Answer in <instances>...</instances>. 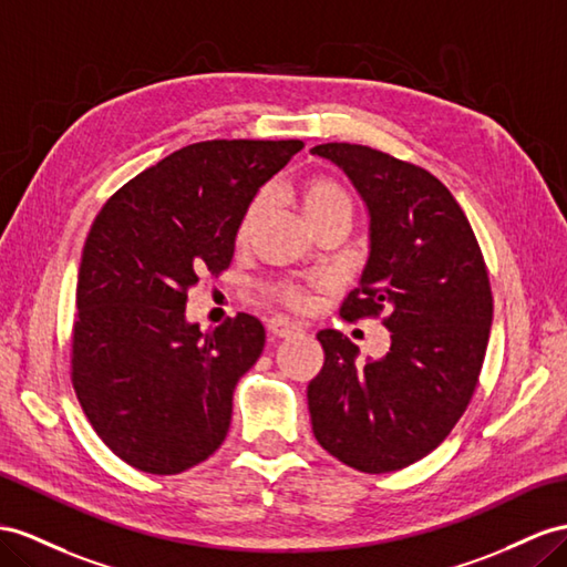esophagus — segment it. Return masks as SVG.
<instances>
[{
	"mask_svg": "<svg viewBox=\"0 0 567 567\" xmlns=\"http://www.w3.org/2000/svg\"><path fill=\"white\" fill-rule=\"evenodd\" d=\"M268 330L278 338H289V336H297V332H301V326L287 316H272L268 321Z\"/></svg>",
	"mask_w": 567,
	"mask_h": 567,
	"instance_id": "obj_1",
	"label": "esophagus"
}]
</instances>
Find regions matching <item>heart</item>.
<instances>
[{
  "instance_id": "1",
  "label": "heart",
  "mask_w": 567,
  "mask_h": 567,
  "mask_svg": "<svg viewBox=\"0 0 567 567\" xmlns=\"http://www.w3.org/2000/svg\"><path fill=\"white\" fill-rule=\"evenodd\" d=\"M297 198H299V206H301L303 215H307V220L311 225L328 220V217H336V215L352 217V198H350V194H347V188L338 179L326 177V174H316V177L303 179L297 188ZM264 206H266V198L254 196L249 200V206L244 208L239 227H237L239 241H244L251 235V229L256 227L260 213H264ZM275 295L289 303H295V307H307V303L311 301L309 287L297 285V282H287V285L275 287Z\"/></svg>"
}]
</instances>
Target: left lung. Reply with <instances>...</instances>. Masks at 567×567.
I'll use <instances>...</instances> for the list:
<instances>
[{
    "label": "left lung",
    "instance_id": "8db88e82",
    "mask_svg": "<svg viewBox=\"0 0 567 567\" xmlns=\"http://www.w3.org/2000/svg\"><path fill=\"white\" fill-rule=\"evenodd\" d=\"M336 163L369 208L371 251L344 321L385 313L390 350L321 330L326 361L307 388L316 441L367 474L426 457L467 410L482 373L493 297L482 249L453 194L424 167L357 143L311 148Z\"/></svg>",
    "mask_w": 567,
    "mask_h": 567
}]
</instances>
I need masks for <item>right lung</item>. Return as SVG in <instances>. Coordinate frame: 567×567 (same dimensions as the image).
Listing matches in <instances>:
<instances>
[{"label": "right lung", "mask_w": 567, "mask_h": 567, "mask_svg": "<svg viewBox=\"0 0 567 567\" xmlns=\"http://www.w3.org/2000/svg\"><path fill=\"white\" fill-rule=\"evenodd\" d=\"M301 141H200L141 172L97 213L83 246L71 383L114 455L179 474L223 445L231 395L264 352L258 318L188 323L186 295L235 256L244 208Z\"/></svg>", "instance_id": "right-lung-1"}]
</instances>
